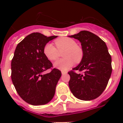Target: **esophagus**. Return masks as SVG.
<instances>
[{"label":"esophagus","mask_w":123,"mask_h":123,"mask_svg":"<svg viewBox=\"0 0 123 123\" xmlns=\"http://www.w3.org/2000/svg\"><path fill=\"white\" fill-rule=\"evenodd\" d=\"M61 73H62V75H65V74H66V73H67V71H63V70H62V71H61Z\"/></svg>","instance_id":"obj_1"}]
</instances>
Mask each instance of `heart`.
<instances>
[{"instance_id": "obj_1", "label": "heart", "mask_w": 123, "mask_h": 123, "mask_svg": "<svg viewBox=\"0 0 123 123\" xmlns=\"http://www.w3.org/2000/svg\"><path fill=\"white\" fill-rule=\"evenodd\" d=\"M56 47L52 43H47L43 48V53L48 60L55 61L59 58V52L62 53V59L58 60L54 63V66L57 69L66 70L75 64V62H79L83 58L84 52L80 46L77 45L73 39L64 37L55 41Z\"/></svg>"}]
</instances>
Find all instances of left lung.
I'll list each match as a JSON object with an SVG mask.
<instances>
[{
    "label": "left lung",
    "instance_id": "1",
    "mask_svg": "<svg viewBox=\"0 0 123 123\" xmlns=\"http://www.w3.org/2000/svg\"><path fill=\"white\" fill-rule=\"evenodd\" d=\"M71 37L81 43L84 55L80 63L68 72L69 89L78 99H96L104 91L111 77V56L105 43L91 32L82 31Z\"/></svg>",
    "mask_w": 123,
    "mask_h": 123
}]
</instances>
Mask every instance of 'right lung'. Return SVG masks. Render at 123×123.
<instances>
[{
  "label": "right lung",
  "instance_id": "right-lung-1",
  "mask_svg": "<svg viewBox=\"0 0 123 123\" xmlns=\"http://www.w3.org/2000/svg\"><path fill=\"white\" fill-rule=\"evenodd\" d=\"M57 36L47 37L34 32L16 46L11 61V80L22 99L32 105H44L51 101L55 92L61 71L53 68L45 57L43 48ZM50 69V73L44 71Z\"/></svg>",
  "mask_w": 123,
  "mask_h": 123
}]
</instances>
